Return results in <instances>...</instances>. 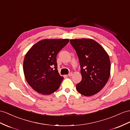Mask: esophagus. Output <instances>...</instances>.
Instances as JSON below:
<instances>
[{
	"mask_svg": "<svg viewBox=\"0 0 130 130\" xmlns=\"http://www.w3.org/2000/svg\"><path fill=\"white\" fill-rule=\"evenodd\" d=\"M72 75H73V74H72V72H70L69 74H68V76H69V77H71V76H72Z\"/></svg>",
	"mask_w": 130,
	"mask_h": 130,
	"instance_id": "obj_1",
	"label": "esophagus"
}]
</instances>
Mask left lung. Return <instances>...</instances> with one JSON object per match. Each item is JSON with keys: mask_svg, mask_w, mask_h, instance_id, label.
I'll return each instance as SVG.
<instances>
[{"mask_svg": "<svg viewBox=\"0 0 130 130\" xmlns=\"http://www.w3.org/2000/svg\"><path fill=\"white\" fill-rule=\"evenodd\" d=\"M78 55L82 80L76 85L81 94L91 96L97 93L107 83L110 74V61L107 53L92 39H70Z\"/></svg>", "mask_w": 130, "mask_h": 130, "instance_id": "left-lung-1", "label": "left lung"}]
</instances>
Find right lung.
<instances>
[{
  "label": "right lung",
  "mask_w": 130,
  "mask_h": 130,
  "mask_svg": "<svg viewBox=\"0 0 130 130\" xmlns=\"http://www.w3.org/2000/svg\"><path fill=\"white\" fill-rule=\"evenodd\" d=\"M69 39H45L33 45L26 53L23 69L29 86L42 94H51L64 78L58 71L56 56Z\"/></svg>",
  "instance_id": "right-lung-1"
}]
</instances>
